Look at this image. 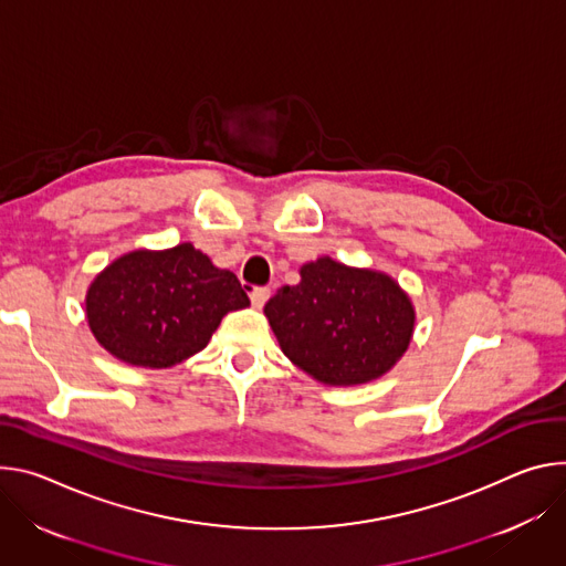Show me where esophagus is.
I'll return each mask as SVG.
<instances>
[{
  "mask_svg": "<svg viewBox=\"0 0 566 566\" xmlns=\"http://www.w3.org/2000/svg\"><path fill=\"white\" fill-rule=\"evenodd\" d=\"M270 294H272L270 287H251L249 290V298H251V303H254L256 307H263L265 301L270 298Z\"/></svg>",
  "mask_w": 566,
  "mask_h": 566,
  "instance_id": "1",
  "label": "esophagus"
}]
</instances>
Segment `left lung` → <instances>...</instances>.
I'll use <instances>...</instances> for the list:
<instances>
[{"instance_id": "8db88e82", "label": "left lung", "mask_w": 566, "mask_h": 566, "mask_svg": "<svg viewBox=\"0 0 566 566\" xmlns=\"http://www.w3.org/2000/svg\"><path fill=\"white\" fill-rule=\"evenodd\" d=\"M298 274L296 285H283L265 303L292 364L333 387L378 380L396 366L409 348L416 312L391 276L328 256L305 263Z\"/></svg>"}]
</instances>
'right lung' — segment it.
Instances as JSON below:
<instances>
[{"instance_id":"add662e5","label":"right lung","mask_w":566,"mask_h":566,"mask_svg":"<svg viewBox=\"0 0 566 566\" xmlns=\"http://www.w3.org/2000/svg\"><path fill=\"white\" fill-rule=\"evenodd\" d=\"M247 305L235 274L191 242L123 254L92 281L85 298L96 342L144 368H168L200 353L227 312Z\"/></svg>"}]
</instances>
